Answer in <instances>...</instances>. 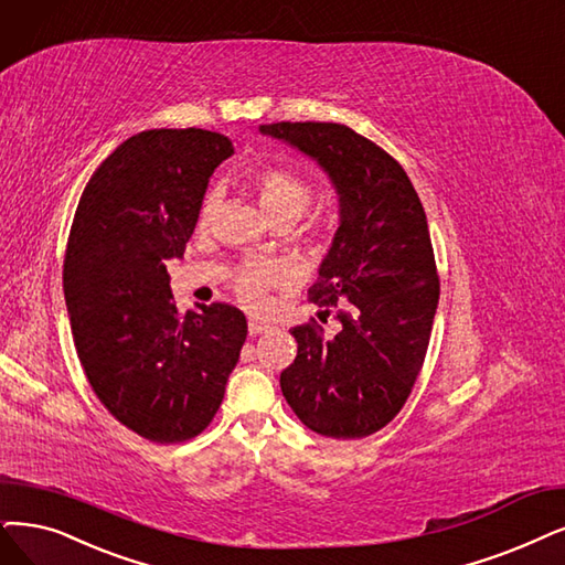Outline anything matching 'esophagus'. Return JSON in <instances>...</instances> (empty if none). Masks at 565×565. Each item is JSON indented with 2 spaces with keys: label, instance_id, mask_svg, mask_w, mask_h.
<instances>
[{
  "label": "esophagus",
  "instance_id": "34e87169",
  "mask_svg": "<svg viewBox=\"0 0 565 565\" xmlns=\"http://www.w3.org/2000/svg\"><path fill=\"white\" fill-rule=\"evenodd\" d=\"M268 329L266 322H259V320H250L247 322V331H250V335H257V333H264Z\"/></svg>",
  "mask_w": 565,
  "mask_h": 565
}]
</instances>
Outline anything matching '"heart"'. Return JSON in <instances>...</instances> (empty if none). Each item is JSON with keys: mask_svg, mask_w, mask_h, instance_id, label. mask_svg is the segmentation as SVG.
Segmentation results:
<instances>
[{"mask_svg": "<svg viewBox=\"0 0 565 565\" xmlns=\"http://www.w3.org/2000/svg\"><path fill=\"white\" fill-rule=\"evenodd\" d=\"M257 192H259V206L270 220L289 217L297 220L310 204V185L301 175L289 169L270 167L259 171L257 175ZM220 204L217 190H211L199 209V222H211L215 209ZM289 280V270L280 264L264 262L245 266L236 276V291L241 301L247 306H259L264 301V291L274 285H285Z\"/></svg>", "mask_w": 565, "mask_h": 565, "instance_id": "1", "label": "heart"}]
</instances>
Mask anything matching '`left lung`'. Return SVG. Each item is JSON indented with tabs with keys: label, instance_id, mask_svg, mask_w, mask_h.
<instances>
[{
	"label": "left lung",
	"instance_id": "8db88e82",
	"mask_svg": "<svg viewBox=\"0 0 565 565\" xmlns=\"http://www.w3.org/2000/svg\"><path fill=\"white\" fill-rule=\"evenodd\" d=\"M318 164L338 196V230L308 295L341 331L291 329L299 350L280 373L289 408L327 438H364L390 424L422 371L438 274L426 213L408 173L373 141L335 122L259 125Z\"/></svg>",
	"mask_w": 565,
	"mask_h": 565
}]
</instances>
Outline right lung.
<instances>
[{
  "mask_svg": "<svg viewBox=\"0 0 565 565\" xmlns=\"http://www.w3.org/2000/svg\"><path fill=\"white\" fill-rule=\"evenodd\" d=\"M232 154L209 129L137 134L89 178L66 243L64 301L83 371L106 411L152 443L204 431L247 335L230 303L180 315L167 274Z\"/></svg>",
  "mask_w": 565,
  "mask_h": 565,
  "instance_id": "right-lung-1",
  "label": "right lung"
}]
</instances>
